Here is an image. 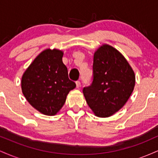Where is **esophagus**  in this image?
Here are the masks:
<instances>
[{"label":"esophagus","instance_id":"obj_1","mask_svg":"<svg viewBox=\"0 0 158 158\" xmlns=\"http://www.w3.org/2000/svg\"><path fill=\"white\" fill-rule=\"evenodd\" d=\"M76 85H77V88H79L81 85V82L79 81H76Z\"/></svg>","mask_w":158,"mask_h":158}]
</instances>
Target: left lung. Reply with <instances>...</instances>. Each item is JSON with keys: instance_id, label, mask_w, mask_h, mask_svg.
Returning <instances> with one entry per match:
<instances>
[{"instance_id": "1", "label": "left lung", "mask_w": 158, "mask_h": 158, "mask_svg": "<svg viewBox=\"0 0 158 158\" xmlns=\"http://www.w3.org/2000/svg\"><path fill=\"white\" fill-rule=\"evenodd\" d=\"M135 85V73L124 56L103 44L94 52L93 81L83 88V94L96 116L108 117L126 104Z\"/></svg>"}]
</instances>
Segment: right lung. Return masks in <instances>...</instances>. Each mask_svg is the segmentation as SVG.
Returning <instances> with one entry per match:
<instances>
[{
    "label": "right lung",
    "mask_w": 158,
    "mask_h": 158,
    "mask_svg": "<svg viewBox=\"0 0 158 158\" xmlns=\"http://www.w3.org/2000/svg\"><path fill=\"white\" fill-rule=\"evenodd\" d=\"M61 50L47 49L28 67L21 78L22 93L41 114L53 116L62 108L67 95L76 88L68 78Z\"/></svg>",
    "instance_id": "add662e5"
}]
</instances>
